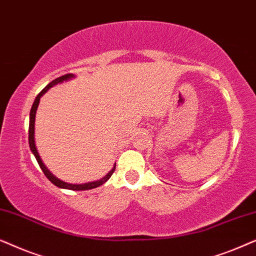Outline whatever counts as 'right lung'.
<instances>
[{"label": "right lung", "mask_w": 256, "mask_h": 256, "mask_svg": "<svg viewBox=\"0 0 256 256\" xmlns=\"http://www.w3.org/2000/svg\"><path fill=\"white\" fill-rule=\"evenodd\" d=\"M74 78V74H72V73H68V74H65V76H59V78L54 79V82H51L48 85L45 87V88L42 90V92L38 94V96H36V99H34V104L32 107H31V110H30V121H29V146H30V149H31V152L34 154V157H36L37 162L38 164H40V169L43 170V172L45 176H46V178L48 180L51 182L52 184H54L56 186L60 188H68V190H74V191H82V190H90V188H98L100 186V185H102L104 183H106V182L110 180L112 174H113V172L115 171V166L113 169H112L110 172H108L106 176H104V178H101V180H96V182H90V183H85V184H70V183H66V182H62L59 180V178H57L54 176V174H52L50 172V170L48 169L46 166H45V164L43 163V160H40V154H38L37 152V148H36V144H34V118H36V110L38 108V104H40V98L43 96L44 93L48 92V88H51L52 86L57 85V84L59 82H65V80H68V79H72Z\"/></svg>", "instance_id": "1"}]
</instances>
